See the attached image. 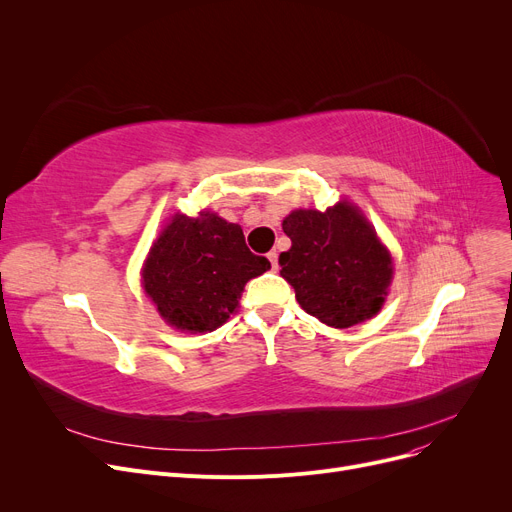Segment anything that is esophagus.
Here are the masks:
<instances>
[{
	"instance_id": "esophagus-1",
	"label": "esophagus",
	"mask_w": 512,
	"mask_h": 512,
	"mask_svg": "<svg viewBox=\"0 0 512 512\" xmlns=\"http://www.w3.org/2000/svg\"><path fill=\"white\" fill-rule=\"evenodd\" d=\"M267 259H270V263H272V267H274V272H278V253H276V251H270V253H267Z\"/></svg>"
}]
</instances>
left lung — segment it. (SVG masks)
<instances>
[{"label": "left lung", "mask_w": 512, "mask_h": 512, "mask_svg": "<svg viewBox=\"0 0 512 512\" xmlns=\"http://www.w3.org/2000/svg\"><path fill=\"white\" fill-rule=\"evenodd\" d=\"M282 230L292 247L280 255V276L309 315L351 328L380 311L392 257L355 205L340 201L324 213L297 209Z\"/></svg>", "instance_id": "obj_1"}]
</instances>
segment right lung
Returning <instances> with one entry per match:
<instances>
[{
	"mask_svg": "<svg viewBox=\"0 0 512 512\" xmlns=\"http://www.w3.org/2000/svg\"><path fill=\"white\" fill-rule=\"evenodd\" d=\"M270 267L249 251L238 224L211 211L174 215L149 251L143 286L170 326L211 332L234 313L245 284Z\"/></svg>",
	"mask_w": 512,
	"mask_h": 512,
	"instance_id": "add662e5",
	"label": "right lung"
}]
</instances>
